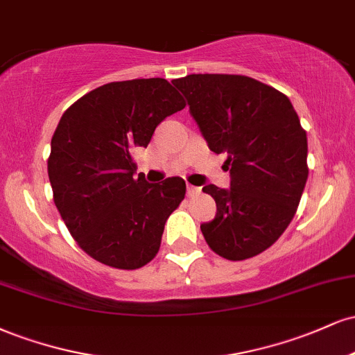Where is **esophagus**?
<instances>
[{
  "label": "esophagus",
  "instance_id": "1",
  "mask_svg": "<svg viewBox=\"0 0 355 355\" xmlns=\"http://www.w3.org/2000/svg\"><path fill=\"white\" fill-rule=\"evenodd\" d=\"M187 193H189L190 197H193V195L200 193V189H198V187H195V185H187Z\"/></svg>",
  "mask_w": 355,
  "mask_h": 355
}]
</instances>
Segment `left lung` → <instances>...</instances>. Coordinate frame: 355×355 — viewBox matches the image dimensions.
<instances>
[{
	"mask_svg": "<svg viewBox=\"0 0 355 355\" xmlns=\"http://www.w3.org/2000/svg\"><path fill=\"white\" fill-rule=\"evenodd\" d=\"M172 83L230 170V189H202L217 203L215 218L200 225L203 237L223 259L259 255L292 222L309 177L307 135L291 100L242 75H187Z\"/></svg>",
	"mask_w": 355,
	"mask_h": 355,
	"instance_id": "obj_1",
	"label": "left lung"
}]
</instances>
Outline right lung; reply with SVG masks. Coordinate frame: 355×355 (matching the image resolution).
I'll return each mask as SVG.
<instances>
[{
    "mask_svg": "<svg viewBox=\"0 0 355 355\" xmlns=\"http://www.w3.org/2000/svg\"><path fill=\"white\" fill-rule=\"evenodd\" d=\"M183 108L165 78L113 81L75 101L56 126L48 158L53 200L76 243L105 266H146L185 198L183 178L148 183L133 162L155 128Z\"/></svg>",
    "mask_w": 355,
    "mask_h": 355,
    "instance_id": "1",
    "label": "right lung"
}]
</instances>
